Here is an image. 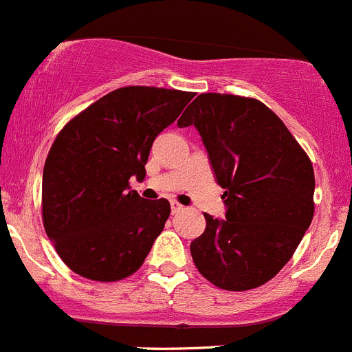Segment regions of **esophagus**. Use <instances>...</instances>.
<instances>
[{
	"instance_id": "1",
	"label": "esophagus",
	"mask_w": 352,
	"mask_h": 352,
	"mask_svg": "<svg viewBox=\"0 0 352 352\" xmlns=\"http://www.w3.org/2000/svg\"><path fill=\"white\" fill-rule=\"evenodd\" d=\"M170 206H172V213H179V211L184 210V206L177 201H170Z\"/></svg>"
}]
</instances>
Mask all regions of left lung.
<instances>
[{"label":"left lung","mask_w":352,"mask_h":352,"mask_svg":"<svg viewBox=\"0 0 352 352\" xmlns=\"http://www.w3.org/2000/svg\"><path fill=\"white\" fill-rule=\"evenodd\" d=\"M194 125L214 180L225 189V218L204 213L190 242L199 274L225 291H248L274 278L313 220L315 173L284 122L252 98L199 94L177 122Z\"/></svg>","instance_id":"1"}]
</instances>
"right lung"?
<instances>
[{
  "instance_id": "1",
  "label": "right lung",
  "mask_w": 352,
  "mask_h": 352,
  "mask_svg": "<svg viewBox=\"0 0 352 352\" xmlns=\"http://www.w3.org/2000/svg\"><path fill=\"white\" fill-rule=\"evenodd\" d=\"M192 96L122 87L85 108L54 139L43 172V220L72 272L115 282L141 268L170 217V203L144 199L129 180L144 179L156 135Z\"/></svg>"
}]
</instances>
